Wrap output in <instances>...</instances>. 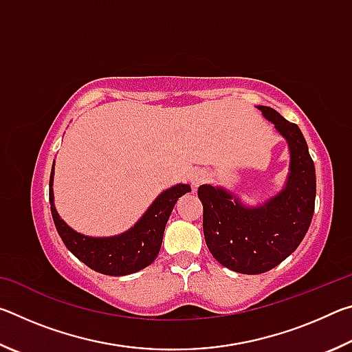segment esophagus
<instances>
[{
	"label": "esophagus",
	"mask_w": 352,
	"mask_h": 352,
	"mask_svg": "<svg viewBox=\"0 0 352 352\" xmlns=\"http://www.w3.org/2000/svg\"><path fill=\"white\" fill-rule=\"evenodd\" d=\"M208 178H210V174H208L205 169H195L192 174H190L189 180H190V184H192L194 188H197V186H200L201 183L208 182Z\"/></svg>",
	"instance_id": "34e87169"
}]
</instances>
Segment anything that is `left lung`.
<instances>
[{"mask_svg":"<svg viewBox=\"0 0 352 352\" xmlns=\"http://www.w3.org/2000/svg\"><path fill=\"white\" fill-rule=\"evenodd\" d=\"M289 142L290 174L276 197L258 208L243 206L222 188L201 184L204 234L214 259L226 269L259 275L290 256L305 239L315 210V166L300 127L270 107L259 105Z\"/></svg>","mask_w":352,"mask_h":352,"instance_id":"1","label":"left lung"}]
</instances>
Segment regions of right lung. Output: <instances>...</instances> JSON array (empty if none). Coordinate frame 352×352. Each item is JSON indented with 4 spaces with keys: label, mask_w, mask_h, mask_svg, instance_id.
<instances>
[{
    "label": "right lung",
    "mask_w": 352,
    "mask_h": 352,
    "mask_svg": "<svg viewBox=\"0 0 352 352\" xmlns=\"http://www.w3.org/2000/svg\"><path fill=\"white\" fill-rule=\"evenodd\" d=\"M52 175L50 178L51 214L58 236L67 248L83 264L110 276H124L151 265L162 248L166 223L177 200L190 190L189 184H175L158 195L138 223L126 233L113 237H88L76 233L58 217L52 194Z\"/></svg>",
    "instance_id": "right-lung-1"
}]
</instances>
